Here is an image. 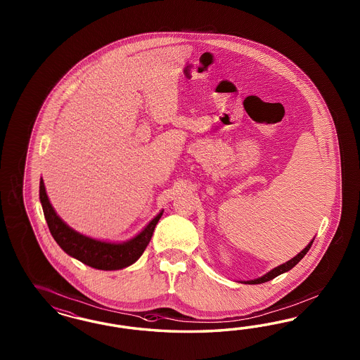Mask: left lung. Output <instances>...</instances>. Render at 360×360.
Instances as JSON below:
<instances>
[{
	"label": "left lung",
	"instance_id": "left-lung-1",
	"mask_svg": "<svg viewBox=\"0 0 360 360\" xmlns=\"http://www.w3.org/2000/svg\"><path fill=\"white\" fill-rule=\"evenodd\" d=\"M313 241L314 240H311L310 243H309V245L306 247L304 251L300 252L295 257H293L292 260H289L288 262H285L283 265H280V266H277V268H274L272 269L271 272L266 273V274H264L262 277H259V278H256V280H251V281H245V283H266V281H271L273 280L274 277H277V276H280V274H283V273L288 272V271H290L293 266H295L298 262H301L302 259H304V256H305L307 251L310 250V247H311V244H313Z\"/></svg>",
	"mask_w": 360,
	"mask_h": 360
}]
</instances>
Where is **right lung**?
I'll return each instance as SVG.
<instances>
[{
  "mask_svg": "<svg viewBox=\"0 0 360 360\" xmlns=\"http://www.w3.org/2000/svg\"><path fill=\"white\" fill-rule=\"evenodd\" d=\"M39 198L47 226L59 247L67 255L75 257L79 262H84L88 266L101 271L121 269L137 262L152 239L155 224L162 217V212L158 214L146 226V229L131 241L122 244H113L91 239L70 229L65 221L55 214L54 208L50 205V200L44 190V179H41L39 182Z\"/></svg>",
  "mask_w": 360,
  "mask_h": 360,
  "instance_id": "right-lung-1",
  "label": "right lung"
}]
</instances>
